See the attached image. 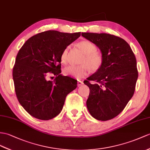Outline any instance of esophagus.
<instances>
[{
	"instance_id": "34e87169",
	"label": "esophagus",
	"mask_w": 150,
	"mask_h": 150,
	"mask_svg": "<svg viewBox=\"0 0 150 150\" xmlns=\"http://www.w3.org/2000/svg\"><path fill=\"white\" fill-rule=\"evenodd\" d=\"M82 85H83V81H78V86H81Z\"/></svg>"
}]
</instances>
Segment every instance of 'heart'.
I'll return each instance as SVG.
<instances>
[{
    "mask_svg": "<svg viewBox=\"0 0 150 150\" xmlns=\"http://www.w3.org/2000/svg\"><path fill=\"white\" fill-rule=\"evenodd\" d=\"M78 46L85 53L82 65H69L64 69V73L66 76H71L77 79H81L88 73L89 67L92 71H97L103 65V58L102 54L96 52L97 47L93 43L87 40L78 43ZM69 46L65 47L60 55V61L63 64H66L69 59Z\"/></svg>",
    "mask_w": 150,
    "mask_h": 150,
    "instance_id": "obj_1",
    "label": "heart"
}]
</instances>
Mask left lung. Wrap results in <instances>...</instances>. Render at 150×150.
<instances>
[{"mask_svg": "<svg viewBox=\"0 0 150 150\" xmlns=\"http://www.w3.org/2000/svg\"><path fill=\"white\" fill-rule=\"evenodd\" d=\"M81 35L100 49L103 58L100 68L84 81L90 88L86 106L94 118L107 121L118 116L133 96L138 78L136 58L129 44L117 36L89 32Z\"/></svg>", "mask_w": 150, "mask_h": 150, "instance_id": "obj_1", "label": "left lung"}]
</instances>
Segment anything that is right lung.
Masks as SVG:
<instances>
[{
    "instance_id": "right-lung-1",
    "label": "right lung",
    "mask_w": 150,
    "mask_h": 150,
    "mask_svg": "<svg viewBox=\"0 0 150 150\" xmlns=\"http://www.w3.org/2000/svg\"><path fill=\"white\" fill-rule=\"evenodd\" d=\"M81 32L47 30L29 38L18 52L13 70L18 101L33 117L48 120L61 112L67 95L77 80L60 74V55ZM50 74L56 76L48 80Z\"/></svg>"
}]
</instances>
